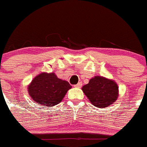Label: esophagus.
Wrapping results in <instances>:
<instances>
[{
	"label": "esophagus",
	"instance_id": "obj_1",
	"mask_svg": "<svg viewBox=\"0 0 147 147\" xmlns=\"http://www.w3.org/2000/svg\"><path fill=\"white\" fill-rule=\"evenodd\" d=\"M82 82H79V83H78V84L75 85L74 86H75V87H76V88H81V87H82Z\"/></svg>",
	"mask_w": 147,
	"mask_h": 147
}]
</instances>
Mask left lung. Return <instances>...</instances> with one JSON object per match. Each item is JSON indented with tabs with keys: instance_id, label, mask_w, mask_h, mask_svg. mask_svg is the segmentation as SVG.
Returning a JSON list of instances; mask_svg holds the SVG:
<instances>
[{
	"instance_id": "obj_1",
	"label": "left lung",
	"mask_w": 147,
	"mask_h": 147,
	"mask_svg": "<svg viewBox=\"0 0 147 147\" xmlns=\"http://www.w3.org/2000/svg\"><path fill=\"white\" fill-rule=\"evenodd\" d=\"M82 90L90 103L99 108L111 106L118 100L119 96L118 86L112 79L96 76L84 85Z\"/></svg>"
}]
</instances>
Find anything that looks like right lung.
Segmentation results:
<instances>
[{
  "instance_id": "1",
  "label": "right lung",
  "mask_w": 147,
  "mask_h": 147,
  "mask_svg": "<svg viewBox=\"0 0 147 147\" xmlns=\"http://www.w3.org/2000/svg\"><path fill=\"white\" fill-rule=\"evenodd\" d=\"M71 89L68 82L57 78L54 72H42L34 77L28 86V93L36 104L53 107L61 102L68 90Z\"/></svg>"
}]
</instances>
